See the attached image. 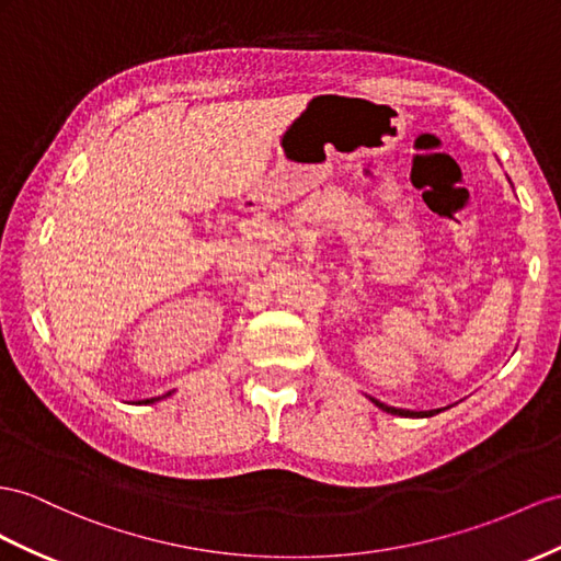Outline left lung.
I'll return each mask as SVG.
<instances>
[{"instance_id":"1","label":"left lung","mask_w":561,"mask_h":561,"mask_svg":"<svg viewBox=\"0 0 561 561\" xmlns=\"http://www.w3.org/2000/svg\"><path fill=\"white\" fill-rule=\"evenodd\" d=\"M371 403H375L377 408H381L383 412H391V414H398V417H434V414H438L440 410H426V412H412V410H400V408H391V405H383L379 403V400L369 398Z\"/></svg>"}]
</instances>
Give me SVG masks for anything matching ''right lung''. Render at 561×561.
I'll return each instance as SVG.
<instances>
[{"label":"right lung","mask_w":561,"mask_h":561,"mask_svg":"<svg viewBox=\"0 0 561 561\" xmlns=\"http://www.w3.org/2000/svg\"><path fill=\"white\" fill-rule=\"evenodd\" d=\"M165 396H170V393H165ZM163 396V398H165ZM156 400H161V398H151V400H144V405H147V403H156Z\"/></svg>","instance_id":"add662e5"}]
</instances>
